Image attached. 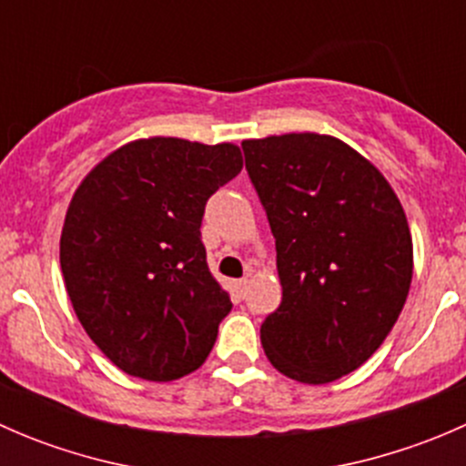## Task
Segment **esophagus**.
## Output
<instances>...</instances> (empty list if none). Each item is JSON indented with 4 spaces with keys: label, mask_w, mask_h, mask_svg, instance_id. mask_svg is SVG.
<instances>
[{
    "label": "esophagus",
    "mask_w": 466,
    "mask_h": 466,
    "mask_svg": "<svg viewBox=\"0 0 466 466\" xmlns=\"http://www.w3.org/2000/svg\"><path fill=\"white\" fill-rule=\"evenodd\" d=\"M246 289H248V277H243V279L237 281V293L243 298V295H246Z\"/></svg>",
    "instance_id": "esophagus-1"
}]
</instances>
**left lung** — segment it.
I'll use <instances>...</instances> for the list:
<instances>
[{"label":"left lung","mask_w":466,"mask_h":466,"mask_svg":"<svg viewBox=\"0 0 466 466\" xmlns=\"http://www.w3.org/2000/svg\"><path fill=\"white\" fill-rule=\"evenodd\" d=\"M246 168L277 248L281 304L261 324L272 368L309 385L359 370L385 340L412 281L397 194L331 135L246 139Z\"/></svg>","instance_id":"left-lung-1"}]
</instances>
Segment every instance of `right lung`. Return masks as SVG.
<instances>
[{
  "label": "right lung",
  "mask_w": 466,
  "mask_h": 466,
  "mask_svg": "<svg viewBox=\"0 0 466 466\" xmlns=\"http://www.w3.org/2000/svg\"><path fill=\"white\" fill-rule=\"evenodd\" d=\"M243 168L237 144L135 139L74 191L60 268L76 318L126 374L176 380L205 363L229 295L200 241L211 194Z\"/></svg>",
  "instance_id": "add662e5"
}]
</instances>
